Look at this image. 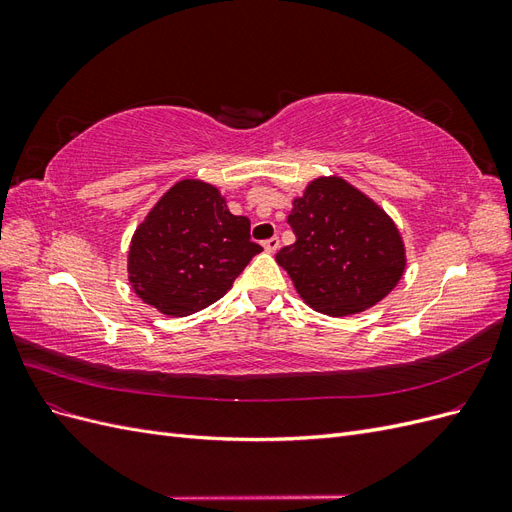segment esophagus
Returning <instances> with one entry per match:
<instances>
[{
	"instance_id": "1",
	"label": "esophagus",
	"mask_w": 512,
	"mask_h": 512,
	"mask_svg": "<svg viewBox=\"0 0 512 512\" xmlns=\"http://www.w3.org/2000/svg\"><path fill=\"white\" fill-rule=\"evenodd\" d=\"M262 247H265V250H267L269 254H275L277 250H280V239L271 237V239H267V241H262Z\"/></svg>"
}]
</instances>
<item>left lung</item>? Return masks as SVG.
<instances>
[{
  "label": "left lung",
  "mask_w": 512,
  "mask_h": 512,
  "mask_svg": "<svg viewBox=\"0 0 512 512\" xmlns=\"http://www.w3.org/2000/svg\"><path fill=\"white\" fill-rule=\"evenodd\" d=\"M292 245L275 254L316 312L348 316L389 294L406 269L399 230L374 200L339 177H320L294 198Z\"/></svg>",
  "instance_id": "1"
}]
</instances>
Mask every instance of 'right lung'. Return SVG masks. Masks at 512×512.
Instances as JSON below:
<instances>
[{
    "instance_id": "1",
    "label": "right lung",
    "mask_w": 512,
    "mask_h": 512,
    "mask_svg": "<svg viewBox=\"0 0 512 512\" xmlns=\"http://www.w3.org/2000/svg\"><path fill=\"white\" fill-rule=\"evenodd\" d=\"M260 252L250 220L232 215L218 188L183 179L136 228L128 273L145 303L166 316H190L222 299Z\"/></svg>"
}]
</instances>
